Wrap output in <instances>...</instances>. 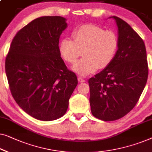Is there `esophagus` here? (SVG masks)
Returning a JSON list of instances; mask_svg holds the SVG:
<instances>
[{
  "mask_svg": "<svg viewBox=\"0 0 152 152\" xmlns=\"http://www.w3.org/2000/svg\"><path fill=\"white\" fill-rule=\"evenodd\" d=\"M78 81H79V82H80V83L85 82L84 79H83L82 77H78Z\"/></svg>",
  "mask_w": 152,
  "mask_h": 152,
  "instance_id": "1",
  "label": "esophagus"
}]
</instances>
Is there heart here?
<instances>
[{"label": "heart", "instance_id": "heart-1", "mask_svg": "<svg viewBox=\"0 0 152 152\" xmlns=\"http://www.w3.org/2000/svg\"><path fill=\"white\" fill-rule=\"evenodd\" d=\"M72 36L73 40L61 39L59 50L64 60L71 64L75 63L82 52L83 58L72 68L80 75L87 76L99 68L108 66L117 53L119 40L113 30L89 24L77 28Z\"/></svg>", "mask_w": 152, "mask_h": 152}]
</instances>
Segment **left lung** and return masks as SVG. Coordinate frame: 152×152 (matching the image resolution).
<instances>
[{
  "label": "left lung",
  "mask_w": 152,
  "mask_h": 152,
  "mask_svg": "<svg viewBox=\"0 0 152 152\" xmlns=\"http://www.w3.org/2000/svg\"><path fill=\"white\" fill-rule=\"evenodd\" d=\"M111 18L118 27L117 53L108 66L88 80L91 113L105 121L122 118L134 108L148 77L143 40L124 20Z\"/></svg>",
  "instance_id": "left-lung-1"
}]
</instances>
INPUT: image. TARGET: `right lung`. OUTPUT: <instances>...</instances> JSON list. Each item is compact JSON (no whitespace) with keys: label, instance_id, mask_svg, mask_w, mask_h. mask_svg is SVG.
Wrapping results in <instances>:
<instances>
[{"label":"right lung","instance_id":"1","mask_svg":"<svg viewBox=\"0 0 152 152\" xmlns=\"http://www.w3.org/2000/svg\"><path fill=\"white\" fill-rule=\"evenodd\" d=\"M61 16H42L18 31L5 60L10 88L32 117L49 121L66 113L77 78L61 58L59 39L67 27Z\"/></svg>","mask_w":152,"mask_h":152}]
</instances>
